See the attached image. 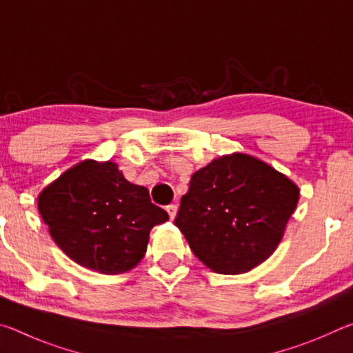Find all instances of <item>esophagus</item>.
Returning a JSON list of instances; mask_svg holds the SVG:
<instances>
[{"mask_svg":"<svg viewBox=\"0 0 353 353\" xmlns=\"http://www.w3.org/2000/svg\"><path fill=\"white\" fill-rule=\"evenodd\" d=\"M166 212H168V214H170V218H171V219H174V218H176V214H177V205H176V204H170V205H166Z\"/></svg>","mask_w":353,"mask_h":353,"instance_id":"1","label":"esophagus"}]
</instances>
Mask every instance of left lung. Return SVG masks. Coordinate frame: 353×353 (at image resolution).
<instances>
[{
	"label": "left lung",
	"instance_id": "8db88e82",
	"mask_svg": "<svg viewBox=\"0 0 353 353\" xmlns=\"http://www.w3.org/2000/svg\"><path fill=\"white\" fill-rule=\"evenodd\" d=\"M297 201L294 182L261 160L236 152L191 176L174 224L207 268L241 274L276 250Z\"/></svg>",
	"mask_w": 353,
	"mask_h": 353
}]
</instances>
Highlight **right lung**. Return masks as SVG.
Instances as JSON below:
<instances>
[{
	"label": "right lung",
	"instance_id": "1",
	"mask_svg": "<svg viewBox=\"0 0 353 353\" xmlns=\"http://www.w3.org/2000/svg\"><path fill=\"white\" fill-rule=\"evenodd\" d=\"M39 212L52 240L77 265L101 274L132 270L146 252L149 232L168 219L149 191L117 163L85 160L41 191Z\"/></svg>",
	"mask_w": 353,
	"mask_h": 353
}]
</instances>
